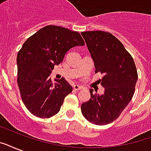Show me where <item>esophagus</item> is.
Segmentation results:
<instances>
[{
  "mask_svg": "<svg viewBox=\"0 0 151 151\" xmlns=\"http://www.w3.org/2000/svg\"><path fill=\"white\" fill-rule=\"evenodd\" d=\"M73 89L76 90V91H79V90H82L83 88L81 86H79L78 85H73Z\"/></svg>",
  "mask_w": 151,
  "mask_h": 151,
  "instance_id": "obj_1",
  "label": "esophagus"
}]
</instances>
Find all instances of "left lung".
Listing matches in <instances>:
<instances>
[{
	"label": "left lung",
	"instance_id": "1",
	"mask_svg": "<svg viewBox=\"0 0 151 151\" xmlns=\"http://www.w3.org/2000/svg\"><path fill=\"white\" fill-rule=\"evenodd\" d=\"M88 49L94 61L96 73H103L99 80L104 88L102 95L93 94L82 103L81 113L90 123L110 124L119 117L135 92L138 74L132 55L122 43L107 32H82Z\"/></svg>",
	"mask_w": 151,
	"mask_h": 151
}]
</instances>
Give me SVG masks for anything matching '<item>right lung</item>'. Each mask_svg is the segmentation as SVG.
<instances>
[{"label": "right lung", "instance_id": "1", "mask_svg": "<svg viewBox=\"0 0 151 151\" xmlns=\"http://www.w3.org/2000/svg\"><path fill=\"white\" fill-rule=\"evenodd\" d=\"M85 45L78 32L49 25L29 37L17 55L18 86L23 103L32 114L48 118L59 112L73 88L63 78L53 83L50 73L67 51Z\"/></svg>", "mask_w": 151, "mask_h": 151}]
</instances>
